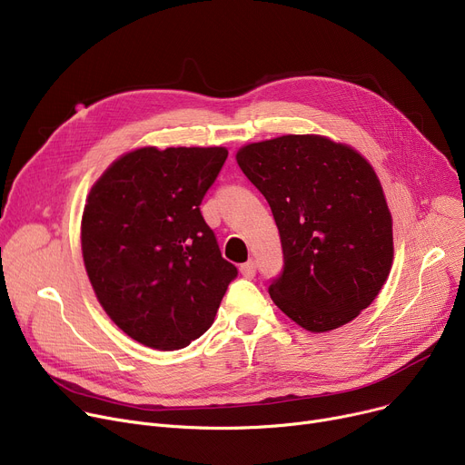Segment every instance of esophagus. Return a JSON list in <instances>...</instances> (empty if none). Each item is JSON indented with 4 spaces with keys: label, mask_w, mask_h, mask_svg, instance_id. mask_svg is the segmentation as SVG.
<instances>
[{
    "label": "esophagus",
    "mask_w": 465,
    "mask_h": 465,
    "mask_svg": "<svg viewBox=\"0 0 465 465\" xmlns=\"http://www.w3.org/2000/svg\"><path fill=\"white\" fill-rule=\"evenodd\" d=\"M241 275L245 277V279H252V277L256 275V263H254L252 260L242 263V265H241Z\"/></svg>",
    "instance_id": "1"
}]
</instances>
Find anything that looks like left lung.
<instances>
[{"label": "left lung", "mask_w": 465, "mask_h": 465, "mask_svg": "<svg viewBox=\"0 0 465 465\" xmlns=\"http://www.w3.org/2000/svg\"><path fill=\"white\" fill-rule=\"evenodd\" d=\"M235 158L279 228L284 265L270 284L275 305L314 333L354 321L394 258L392 214L370 162L322 135L251 143Z\"/></svg>", "instance_id": "1"}]
</instances>
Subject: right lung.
I'll list each match as a JSON object with an SVG mask.
<instances>
[{"mask_svg":"<svg viewBox=\"0 0 465 465\" xmlns=\"http://www.w3.org/2000/svg\"><path fill=\"white\" fill-rule=\"evenodd\" d=\"M226 158L224 146H144L88 193V279L111 321L144 347L177 351L202 337L237 277L200 211Z\"/></svg>","mask_w":465,"mask_h":465,"instance_id":"obj_1","label":"right lung"}]
</instances>
